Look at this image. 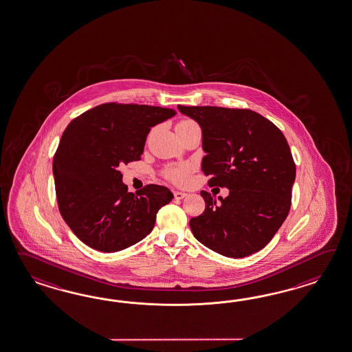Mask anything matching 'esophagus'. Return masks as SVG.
Returning a JSON list of instances; mask_svg holds the SVG:
<instances>
[{
    "instance_id": "34e87169",
    "label": "esophagus",
    "mask_w": 352,
    "mask_h": 352,
    "mask_svg": "<svg viewBox=\"0 0 352 352\" xmlns=\"http://www.w3.org/2000/svg\"><path fill=\"white\" fill-rule=\"evenodd\" d=\"M187 196V193H184V192H179V190H175L174 192V197L175 199H182V198H184Z\"/></svg>"
}]
</instances>
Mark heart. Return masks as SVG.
<instances>
[{
  "instance_id": "obj_1",
  "label": "heart",
  "mask_w": 352,
  "mask_h": 352,
  "mask_svg": "<svg viewBox=\"0 0 352 352\" xmlns=\"http://www.w3.org/2000/svg\"><path fill=\"white\" fill-rule=\"evenodd\" d=\"M192 126H197L196 122H193L192 120H180L179 123L177 124V129L180 127H192ZM190 172H192V168L188 164H179V165H174L166 169L165 172V177L168 179L173 182L174 184H186L189 180L190 177Z\"/></svg>"
}]
</instances>
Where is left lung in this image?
<instances>
[{
    "label": "left lung",
    "mask_w": 352,
    "mask_h": 352,
    "mask_svg": "<svg viewBox=\"0 0 352 352\" xmlns=\"http://www.w3.org/2000/svg\"><path fill=\"white\" fill-rule=\"evenodd\" d=\"M202 129V172L208 186L229 189L216 202L202 190L205 211L189 220L195 238L225 257L265 248L287 217L296 168L283 132L249 109L184 107Z\"/></svg>",
    "instance_id": "left-lung-1"
}]
</instances>
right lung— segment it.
Segmentation results:
<instances>
[{"mask_svg":"<svg viewBox=\"0 0 352 352\" xmlns=\"http://www.w3.org/2000/svg\"><path fill=\"white\" fill-rule=\"evenodd\" d=\"M173 116L168 108L107 103L65 129L53 157L56 196L63 220L90 248L113 253L136 244L172 201V192L157 184L131 193L118 166L140 160L151 127Z\"/></svg>","mask_w":352,"mask_h":352,"instance_id":"1","label":"right lung"}]
</instances>
